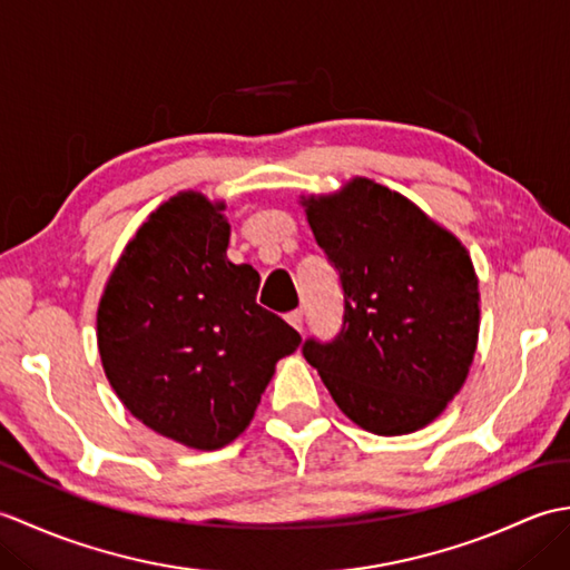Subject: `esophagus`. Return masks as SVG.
I'll list each match as a JSON object with an SVG mask.
<instances>
[{"mask_svg": "<svg viewBox=\"0 0 570 570\" xmlns=\"http://www.w3.org/2000/svg\"><path fill=\"white\" fill-rule=\"evenodd\" d=\"M286 323L292 325V328H296L298 333L304 331V311H292V313H286Z\"/></svg>", "mask_w": 570, "mask_h": 570, "instance_id": "34e87169", "label": "esophagus"}]
</instances>
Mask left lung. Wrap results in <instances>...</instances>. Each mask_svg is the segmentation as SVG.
Instances as JSON below:
<instances>
[{
	"mask_svg": "<svg viewBox=\"0 0 570 570\" xmlns=\"http://www.w3.org/2000/svg\"><path fill=\"white\" fill-rule=\"evenodd\" d=\"M301 205L345 294L343 331L325 345L306 341L304 357L360 429L429 426L465 384L478 350V274L463 242L365 176Z\"/></svg>",
	"mask_w": 570,
	"mask_h": 570,
	"instance_id": "left-lung-1",
	"label": "left lung"
}]
</instances>
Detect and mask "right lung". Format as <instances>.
I'll return each mask as SVG.
<instances>
[{"label":"right lung","instance_id":"add662e5","mask_svg":"<svg viewBox=\"0 0 570 570\" xmlns=\"http://www.w3.org/2000/svg\"><path fill=\"white\" fill-rule=\"evenodd\" d=\"M225 200L180 190L127 242L98 306V350L144 426L217 451L249 426L301 335L257 304L259 274L227 259Z\"/></svg>","mask_w":570,"mask_h":570}]
</instances>
